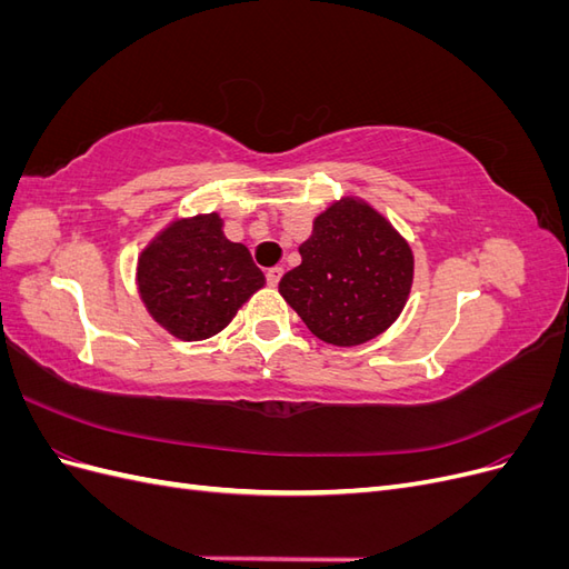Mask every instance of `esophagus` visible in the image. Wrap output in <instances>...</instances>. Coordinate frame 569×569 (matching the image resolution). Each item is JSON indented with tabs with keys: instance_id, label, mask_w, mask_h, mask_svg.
Returning a JSON list of instances; mask_svg holds the SVG:
<instances>
[{
	"instance_id": "esophagus-1",
	"label": "esophagus",
	"mask_w": 569,
	"mask_h": 569,
	"mask_svg": "<svg viewBox=\"0 0 569 569\" xmlns=\"http://www.w3.org/2000/svg\"><path fill=\"white\" fill-rule=\"evenodd\" d=\"M282 274H284V270H282V268H270V270L266 272V282H268V287H278V282L282 280Z\"/></svg>"
}]
</instances>
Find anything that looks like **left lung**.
<instances>
[{
  "mask_svg": "<svg viewBox=\"0 0 569 569\" xmlns=\"http://www.w3.org/2000/svg\"><path fill=\"white\" fill-rule=\"evenodd\" d=\"M299 253L301 266L280 280V295L318 339L358 347L399 318L412 253L370 206L353 199L330 206Z\"/></svg>",
  "mask_w": 569,
  "mask_h": 569,
  "instance_id": "obj_1",
  "label": "left lung"
}]
</instances>
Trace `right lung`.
Here are the masks:
<instances>
[{
    "label": "right lung",
    "instance_id": "right-lung-1",
    "mask_svg": "<svg viewBox=\"0 0 569 569\" xmlns=\"http://www.w3.org/2000/svg\"><path fill=\"white\" fill-rule=\"evenodd\" d=\"M220 228L216 213L173 222L140 258V295L153 320L178 339L218 335L266 282L249 249L230 242Z\"/></svg>",
    "mask_w": 569,
    "mask_h": 569
}]
</instances>
